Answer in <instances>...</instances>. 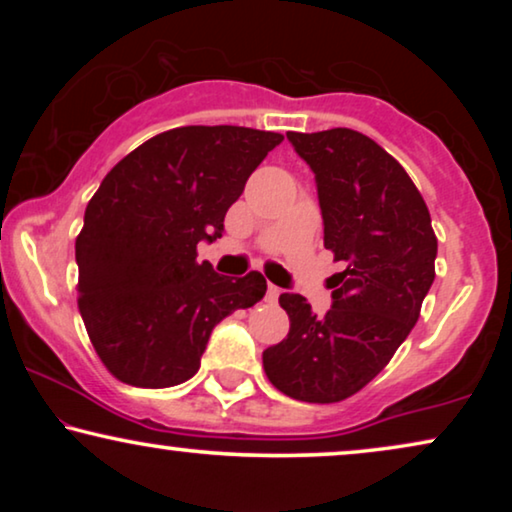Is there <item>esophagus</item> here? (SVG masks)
<instances>
[{"instance_id":"34e87169","label":"esophagus","mask_w":512,"mask_h":512,"mask_svg":"<svg viewBox=\"0 0 512 512\" xmlns=\"http://www.w3.org/2000/svg\"><path fill=\"white\" fill-rule=\"evenodd\" d=\"M279 293H282V289H279V286H275V284H270L268 293H265V300H268V303H277Z\"/></svg>"}]
</instances>
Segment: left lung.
<instances>
[{
    "instance_id": "1",
    "label": "left lung",
    "mask_w": 512,
    "mask_h": 512,
    "mask_svg": "<svg viewBox=\"0 0 512 512\" xmlns=\"http://www.w3.org/2000/svg\"><path fill=\"white\" fill-rule=\"evenodd\" d=\"M317 179L324 247L347 268L324 317L300 293H282L289 335L263 352L268 380L305 403H338L391 361L417 324L436 277L438 240L408 172L349 128L286 132Z\"/></svg>"
}]
</instances>
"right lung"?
I'll list each match as a JSON object with an SVG mask.
<instances>
[{
  "instance_id": "right-lung-1",
  "label": "right lung",
  "mask_w": 512,
  "mask_h": 512,
  "mask_svg": "<svg viewBox=\"0 0 512 512\" xmlns=\"http://www.w3.org/2000/svg\"><path fill=\"white\" fill-rule=\"evenodd\" d=\"M282 139L186 125L151 137L102 179L76 237V291L116 380L144 389L191 380L214 326L265 296L261 272L230 279L195 258L198 242L221 237L228 207Z\"/></svg>"
}]
</instances>
